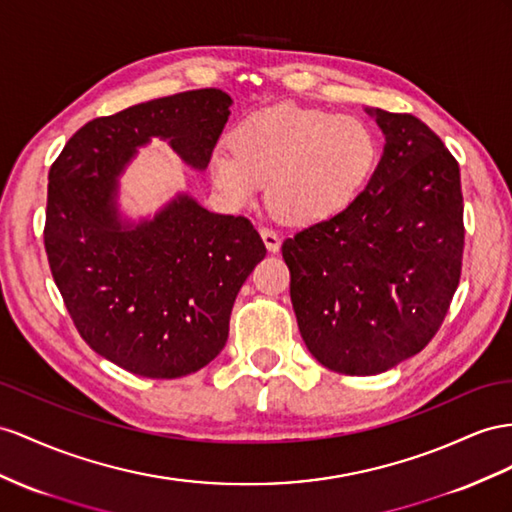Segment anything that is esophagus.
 <instances>
[{
	"instance_id": "34e87169",
	"label": "esophagus",
	"mask_w": 512,
	"mask_h": 512,
	"mask_svg": "<svg viewBox=\"0 0 512 512\" xmlns=\"http://www.w3.org/2000/svg\"><path fill=\"white\" fill-rule=\"evenodd\" d=\"M259 233H261V240H264V244H266V248L270 253H277L279 248H281V238H279V233L277 231H272V229H268V227H261L259 229Z\"/></svg>"
}]
</instances>
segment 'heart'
Returning <instances> with one entry per match:
<instances>
[{
	"label": "heart",
	"instance_id": "obj_1",
	"mask_svg": "<svg viewBox=\"0 0 512 512\" xmlns=\"http://www.w3.org/2000/svg\"><path fill=\"white\" fill-rule=\"evenodd\" d=\"M229 149L214 151L209 162L216 188L233 205H246L268 181L274 212L300 225L344 212L376 160L363 121L294 103L248 114L229 131Z\"/></svg>",
	"mask_w": 512,
	"mask_h": 512
}]
</instances>
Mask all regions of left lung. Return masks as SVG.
<instances>
[{"instance_id":"left-lung-1","label":"left lung","mask_w":512,"mask_h":512,"mask_svg":"<svg viewBox=\"0 0 512 512\" xmlns=\"http://www.w3.org/2000/svg\"><path fill=\"white\" fill-rule=\"evenodd\" d=\"M365 112L385 136L368 186L281 246L305 346L350 376L396 368L435 337L465 244L461 170L441 138L413 114Z\"/></svg>"}]
</instances>
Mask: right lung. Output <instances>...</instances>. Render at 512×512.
<instances>
[{"mask_svg": "<svg viewBox=\"0 0 512 512\" xmlns=\"http://www.w3.org/2000/svg\"><path fill=\"white\" fill-rule=\"evenodd\" d=\"M231 97L188 90L77 129L49 170L45 251L77 331L97 355L144 378H179L225 348L240 287L266 257L244 216L179 192L149 218L121 212V175L151 138L205 170Z\"/></svg>", "mask_w": 512, "mask_h": 512, "instance_id": "right-lung-1", "label": "right lung"}]
</instances>
